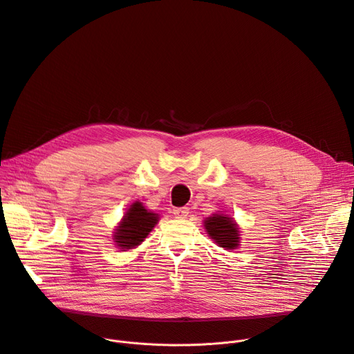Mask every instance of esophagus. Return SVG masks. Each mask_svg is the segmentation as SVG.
Here are the masks:
<instances>
[{
	"mask_svg": "<svg viewBox=\"0 0 354 354\" xmlns=\"http://www.w3.org/2000/svg\"><path fill=\"white\" fill-rule=\"evenodd\" d=\"M187 214H189V209H187V207H175L174 209V215L178 219H185L187 216Z\"/></svg>",
	"mask_w": 354,
	"mask_h": 354,
	"instance_id": "esophagus-1",
	"label": "esophagus"
}]
</instances>
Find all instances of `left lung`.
Wrapping results in <instances>:
<instances>
[{
  "label": "left lung",
  "mask_w": 354,
  "mask_h": 354,
  "mask_svg": "<svg viewBox=\"0 0 354 354\" xmlns=\"http://www.w3.org/2000/svg\"><path fill=\"white\" fill-rule=\"evenodd\" d=\"M207 236L225 250L238 249L241 245V227L232 216L216 212L203 221Z\"/></svg>",
  "instance_id": "8db88e82"
}]
</instances>
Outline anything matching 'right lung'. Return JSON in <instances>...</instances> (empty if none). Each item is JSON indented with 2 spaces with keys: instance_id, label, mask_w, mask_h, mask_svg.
<instances>
[{
  "instance_id": "right-lung-1",
  "label": "right lung",
  "mask_w": 354,
  "mask_h": 354,
  "mask_svg": "<svg viewBox=\"0 0 354 354\" xmlns=\"http://www.w3.org/2000/svg\"><path fill=\"white\" fill-rule=\"evenodd\" d=\"M159 219L160 216L153 210L147 209L142 202L135 201L115 227L112 234L115 246L121 250L135 249L147 239Z\"/></svg>"
}]
</instances>
